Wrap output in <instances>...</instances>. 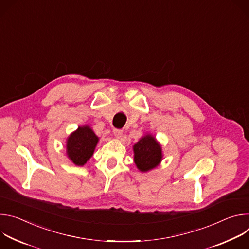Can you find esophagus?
<instances>
[{"label": "esophagus", "instance_id": "esophagus-1", "mask_svg": "<svg viewBox=\"0 0 249 249\" xmlns=\"http://www.w3.org/2000/svg\"><path fill=\"white\" fill-rule=\"evenodd\" d=\"M122 133H123V131L120 130V129H114L113 130V134L116 138H120L122 136Z\"/></svg>", "mask_w": 249, "mask_h": 249}]
</instances>
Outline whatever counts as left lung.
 Wrapping results in <instances>:
<instances>
[{
    "mask_svg": "<svg viewBox=\"0 0 249 249\" xmlns=\"http://www.w3.org/2000/svg\"><path fill=\"white\" fill-rule=\"evenodd\" d=\"M134 161L140 171H149L157 167L162 160L161 147L155 137L148 134L133 146Z\"/></svg>",
    "mask_w": 249,
    "mask_h": 249,
    "instance_id": "1",
    "label": "left lung"
}]
</instances>
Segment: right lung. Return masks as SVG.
Returning a JSON list of instances; mask_svg holds the SVG:
<instances>
[{"label":"right lung","instance_id":"right-lung-1","mask_svg":"<svg viewBox=\"0 0 249 249\" xmlns=\"http://www.w3.org/2000/svg\"><path fill=\"white\" fill-rule=\"evenodd\" d=\"M98 137L88 126H80L67 140V155L76 165H84L92 157Z\"/></svg>","mask_w":249,"mask_h":249}]
</instances>
